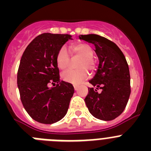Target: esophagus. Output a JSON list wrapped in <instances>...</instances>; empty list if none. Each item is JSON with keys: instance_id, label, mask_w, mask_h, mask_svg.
<instances>
[{"instance_id": "34e87169", "label": "esophagus", "mask_w": 151, "mask_h": 151, "mask_svg": "<svg viewBox=\"0 0 151 151\" xmlns=\"http://www.w3.org/2000/svg\"><path fill=\"white\" fill-rule=\"evenodd\" d=\"M78 86H77V85H74L75 91H77V90H78Z\"/></svg>"}]
</instances>
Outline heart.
I'll return each instance as SVG.
<instances>
[{
    "instance_id": "obj_1",
    "label": "heart",
    "mask_w": 151,
    "mask_h": 151,
    "mask_svg": "<svg viewBox=\"0 0 151 151\" xmlns=\"http://www.w3.org/2000/svg\"><path fill=\"white\" fill-rule=\"evenodd\" d=\"M69 51L73 57H80L76 63L78 69H69L61 75L62 79L68 83L78 85L88 78L89 72L95 69V61L92 58L94 51L90 46L84 43H76L69 47ZM57 66L60 69H65L69 64V55L65 47H61L56 57Z\"/></svg>"
}]
</instances>
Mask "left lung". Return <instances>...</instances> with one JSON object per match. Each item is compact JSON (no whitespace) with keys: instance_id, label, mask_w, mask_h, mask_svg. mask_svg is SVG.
Listing matches in <instances>:
<instances>
[{"instance_id":"8db88e82","label":"left lung","mask_w":151,"mask_h":151,"mask_svg":"<svg viewBox=\"0 0 151 151\" xmlns=\"http://www.w3.org/2000/svg\"><path fill=\"white\" fill-rule=\"evenodd\" d=\"M92 44L99 59L94 76L89 80L85 102L93 116L101 120H113L125 110L131 94L130 74L127 61L119 47L107 38L94 34L79 36ZM101 89V93L96 89Z\"/></svg>"}]
</instances>
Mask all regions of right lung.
I'll list each match as a JSON object with an SVG mask.
<instances>
[{
  "mask_svg": "<svg viewBox=\"0 0 151 151\" xmlns=\"http://www.w3.org/2000/svg\"><path fill=\"white\" fill-rule=\"evenodd\" d=\"M72 39L69 35L44 33L28 45L21 57L17 73L21 101L28 114L40 123H55L68 111L74 88L60 82L56 57L64 44ZM55 83L56 87H50Z\"/></svg>",
  "mask_w": 151,
  "mask_h": 151,
  "instance_id": "1",
  "label": "right lung"
}]
</instances>
